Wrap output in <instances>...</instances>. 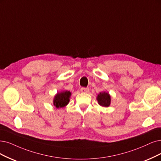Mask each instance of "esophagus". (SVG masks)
Wrapping results in <instances>:
<instances>
[{
  "label": "esophagus",
  "mask_w": 161,
  "mask_h": 161,
  "mask_svg": "<svg viewBox=\"0 0 161 161\" xmlns=\"http://www.w3.org/2000/svg\"><path fill=\"white\" fill-rule=\"evenodd\" d=\"M89 90H90V89H89L88 87H82L80 90L81 93H87L89 92Z\"/></svg>",
  "instance_id": "obj_1"
}]
</instances>
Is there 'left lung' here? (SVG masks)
Segmentation results:
<instances>
[{"instance_id": "left-lung-1", "label": "left lung", "mask_w": 161, "mask_h": 161, "mask_svg": "<svg viewBox=\"0 0 161 161\" xmlns=\"http://www.w3.org/2000/svg\"><path fill=\"white\" fill-rule=\"evenodd\" d=\"M97 101L98 104L105 108H108L111 105V96L108 92H100L97 96Z\"/></svg>"}]
</instances>
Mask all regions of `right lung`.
<instances>
[{
	"mask_svg": "<svg viewBox=\"0 0 161 161\" xmlns=\"http://www.w3.org/2000/svg\"><path fill=\"white\" fill-rule=\"evenodd\" d=\"M71 93L69 91L64 90L58 92L53 99V104L57 109L62 108L66 106L69 102Z\"/></svg>",
	"mask_w": 161,
	"mask_h": 161,
	"instance_id": "1",
	"label": "right lung"
}]
</instances>
